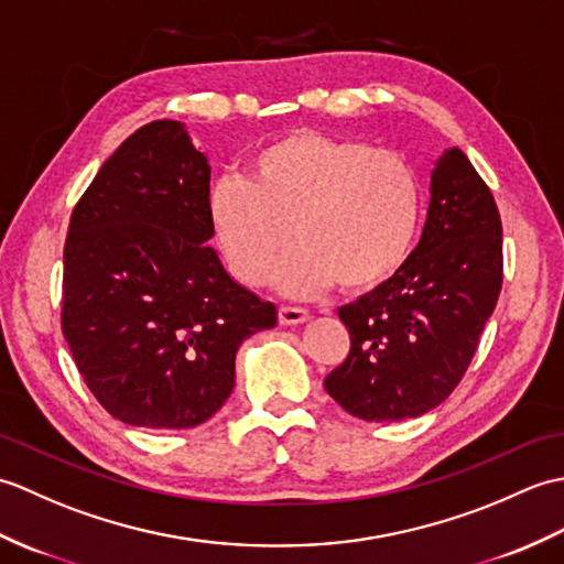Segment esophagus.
Returning <instances> with one entry per match:
<instances>
[{"label": "esophagus", "mask_w": 564, "mask_h": 564, "mask_svg": "<svg viewBox=\"0 0 564 564\" xmlns=\"http://www.w3.org/2000/svg\"><path fill=\"white\" fill-rule=\"evenodd\" d=\"M310 317V313L305 307H297V305H281L279 307V319L281 325H301Z\"/></svg>", "instance_id": "34e87169"}]
</instances>
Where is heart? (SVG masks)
Wrapping results in <instances>:
<instances>
[{
  "label": "heart",
  "mask_w": 564,
  "mask_h": 564,
  "mask_svg": "<svg viewBox=\"0 0 564 564\" xmlns=\"http://www.w3.org/2000/svg\"><path fill=\"white\" fill-rule=\"evenodd\" d=\"M422 186L402 154L322 133H291L261 145L245 178L223 176L208 220L227 267L247 285L267 283L289 251L281 283L313 293L373 291L410 257Z\"/></svg>",
  "instance_id": "obj_1"
}]
</instances>
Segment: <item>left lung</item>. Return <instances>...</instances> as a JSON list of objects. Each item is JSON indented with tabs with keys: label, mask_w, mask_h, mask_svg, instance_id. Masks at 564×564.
Returning a JSON list of instances; mask_svg holds the SVG:
<instances>
[{
	"label": "left lung",
	"mask_w": 564,
	"mask_h": 564,
	"mask_svg": "<svg viewBox=\"0 0 564 564\" xmlns=\"http://www.w3.org/2000/svg\"><path fill=\"white\" fill-rule=\"evenodd\" d=\"M501 218L458 148L431 172L419 245L376 291L339 307L351 349L325 390L366 422L434 410L463 380L501 291Z\"/></svg>",
	"instance_id": "1"
}]
</instances>
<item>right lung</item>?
I'll list each match as a JSON object with an SVG mask.
<instances>
[{
    "label": "right lung",
    "instance_id": "1",
    "mask_svg": "<svg viewBox=\"0 0 564 564\" xmlns=\"http://www.w3.org/2000/svg\"><path fill=\"white\" fill-rule=\"evenodd\" d=\"M210 166L178 121L135 130L77 200L65 239L63 334L106 412L191 429L235 388V356L275 327L208 247Z\"/></svg>",
    "mask_w": 564,
    "mask_h": 564
}]
</instances>
